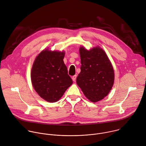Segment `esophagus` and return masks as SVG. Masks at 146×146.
Listing matches in <instances>:
<instances>
[{"instance_id": "obj_1", "label": "esophagus", "mask_w": 146, "mask_h": 146, "mask_svg": "<svg viewBox=\"0 0 146 146\" xmlns=\"http://www.w3.org/2000/svg\"><path fill=\"white\" fill-rule=\"evenodd\" d=\"M76 78H77V75H74V76H73V77H72V80L74 82V81H76Z\"/></svg>"}]
</instances>
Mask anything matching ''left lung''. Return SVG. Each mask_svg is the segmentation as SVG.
Masks as SVG:
<instances>
[{"mask_svg":"<svg viewBox=\"0 0 146 146\" xmlns=\"http://www.w3.org/2000/svg\"><path fill=\"white\" fill-rule=\"evenodd\" d=\"M81 72L77 84L89 100L96 102L111 90L114 81L112 65L103 49L97 46L90 50L80 48Z\"/></svg>","mask_w":146,"mask_h":146,"instance_id":"8db88e82","label":"left lung"}]
</instances>
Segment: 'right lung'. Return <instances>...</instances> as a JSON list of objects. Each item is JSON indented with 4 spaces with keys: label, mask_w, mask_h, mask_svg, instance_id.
Listing matches in <instances>:
<instances>
[{
    "label": "right lung",
    "mask_w": 146,
    "mask_h": 146,
    "mask_svg": "<svg viewBox=\"0 0 146 146\" xmlns=\"http://www.w3.org/2000/svg\"><path fill=\"white\" fill-rule=\"evenodd\" d=\"M64 52L42 51L36 58L31 70L32 85L45 101L55 102L60 100L73 84L63 59Z\"/></svg>",
    "instance_id": "add662e5"
}]
</instances>
